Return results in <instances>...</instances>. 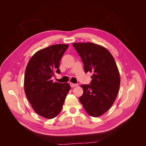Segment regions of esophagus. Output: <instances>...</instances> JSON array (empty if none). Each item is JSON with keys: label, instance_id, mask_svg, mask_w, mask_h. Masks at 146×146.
I'll return each mask as SVG.
<instances>
[{"label": "esophagus", "instance_id": "esophagus-1", "mask_svg": "<svg viewBox=\"0 0 146 146\" xmlns=\"http://www.w3.org/2000/svg\"><path fill=\"white\" fill-rule=\"evenodd\" d=\"M70 85L71 86V87H72V88L73 87H75V86L78 85V84H76V83H70Z\"/></svg>", "mask_w": 146, "mask_h": 146}]
</instances>
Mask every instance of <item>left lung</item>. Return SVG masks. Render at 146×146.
Masks as SVG:
<instances>
[{
  "instance_id": "left-lung-1",
  "label": "left lung",
  "mask_w": 146,
  "mask_h": 146,
  "mask_svg": "<svg viewBox=\"0 0 146 146\" xmlns=\"http://www.w3.org/2000/svg\"><path fill=\"white\" fill-rule=\"evenodd\" d=\"M82 58L85 73L92 72L90 85H82L83 94L79 98L87 113L99 117L113 105L119 92L120 79L112 55L106 48L92 42L73 43Z\"/></svg>"
}]
</instances>
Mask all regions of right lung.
Masks as SVG:
<instances>
[{"label": "right lung", "instance_id": "right-lung-1", "mask_svg": "<svg viewBox=\"0 0 146 146\" xmlns=\"http://www.w3.org/2000/svg\"><path fill=\"white\" fill-rule=\"evenodd\" d=\"M68 48L55 44L36 52L27 65L24 91L32 107L39 115L52 119L60 113L68 92V83L52 82L55 72L60 74V60Z\"/></svg>", "mask_w": 146, "mask_h": 146}]
</instances>
